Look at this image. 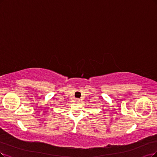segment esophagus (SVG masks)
I'll list each match as a JSON object with an SVG mask.
<instances>
[{
	"mask_svg": "<svg viewBox=\"0 0 157 157\" xmlns=\"http://www.w3.org/2000/svg\"><path fill=\"white\" fill-rule=\"evenodd\" d=\"M75 101H76V102H79V100H78V99H77L76 100H75Z\"/></svg>",
	"mask_w": 157,
	"mask_h": 157,
	"instance_id": "1",
	"label": "esophagus"
}]
</instances>
